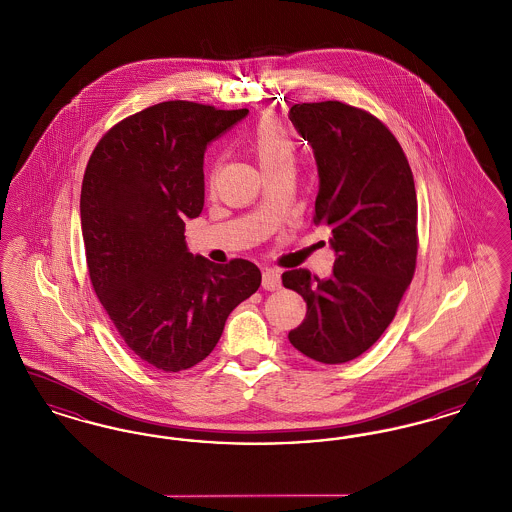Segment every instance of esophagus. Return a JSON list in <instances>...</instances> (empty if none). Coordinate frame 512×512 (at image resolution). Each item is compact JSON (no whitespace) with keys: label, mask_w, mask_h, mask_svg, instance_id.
I'll return each mask as SVG.
<instances>
[{"label":"esophagus","mask_w":512,"mask_h":512,"mask_svg":"<svg viewBox=\"0 0 512 512\" xmlns=\"http://www.w3.org/2000/svg\"><path fill=\"white\" fill-rule=\"evenodd\" d=\"M263 288L268 292H274L280 288V270L276 268H267L263 272Z\"/></svg>","instance_id":"34e87169"}]
</instances>
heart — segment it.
Returning a JSON list of instances; mask_svg holds the SVG:
<instances>
[{
	"mask_svg": "<svg viewBox=\"0 0 512 512\" xmlns=\"http://www.w3.org/2000/svg\"><path fill=\"white\" fill-rule=\"evenodd\" d=\"M249 144L263 171L293 163L295 146H293L292 136L280 122L274 119L259 122L251 132Z\"/></svg>",
	"mask_w": 512,
	"mask_h": 512,
	"instance_id": "obj_1",
	"label": "heart"
}]
</instances>
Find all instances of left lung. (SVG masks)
Returning <instances> with one entry per match:
<instances>
[{"label": "left lung", "mask_w": 512, "mask_h": 512, "mask_svg": "<svg viewBox=\"0 0 512 512\" xmlns=\"http://www.w3.org/2000/svg\"><path fill=\"white\" fill-rule=\"evenodd\" d=\"M290 121L313 147L315 224L336 253L324 280L305 268L282 284L307 303L288 334L309 359L340 365L370 349L397 313L416 267V192L409 161L384 122L341 101L297 103Z\"/></svg>", "instance_id": "8db88e82"}]
</instances>
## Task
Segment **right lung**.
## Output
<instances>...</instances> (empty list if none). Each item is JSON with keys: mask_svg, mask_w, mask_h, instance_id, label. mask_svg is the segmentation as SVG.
<instances>
[{"mask_svg": "<svg viewBox=\"0 0 512 512\" xmlns=\"http://www.w3.org/2000/svg\"><path fill=\"white\" fill-rule=\"evenodd\" d=\"M249 111L163 101L115 124L82 180L80 222L94 292L147 365L178 372L219 343L228 315L259 290L261 270L192 255L186 219L203 211V155Z\"/></svg>", "mask_w": 512, "mask_h": 512, "instance_id": "add662e5", "label": "right lung"}]
</instances>
